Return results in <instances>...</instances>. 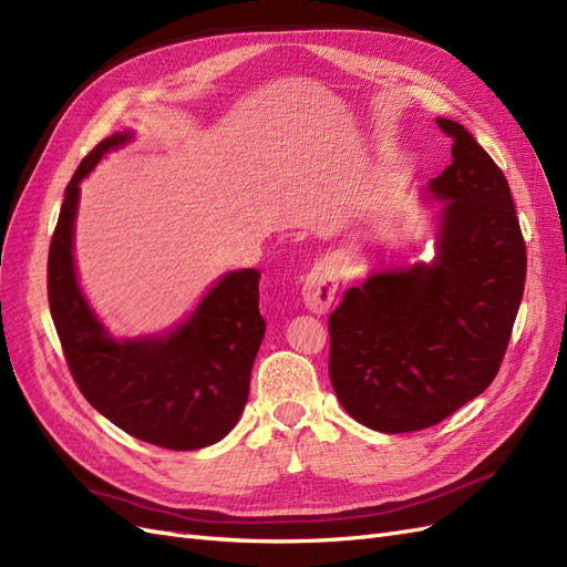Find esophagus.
<instances>
[{"label": "esophagus", "mask_w": 567, "mask_h": 567, "mask_svg": "<svg viewBox=\"0 0 567 567\" xmlns=\"http://www.w3.org/2000/svg\"><path fill=\"white\" fill-rule=\"evenodd\" d=\"M338 293V269L331 260H323L310 269L302 284V300L307 310L317 315L329 312Z\"/></svg>", "instance_id": "obj_1"}]
</instances>
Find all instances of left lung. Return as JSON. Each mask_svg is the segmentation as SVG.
<instances>
[{"label": "left lung", "instance_id": "obj_1", "mask_svg": "<svg viewBox=\"0 0 567 567\" xmlns=\"http://www.w3.org/2000/svg\"><path fill=\"white\" fill-rule=\"evenodd\" d=\"M452 165L427 188L442 203L431 265L371 274L329 317V375L340 404L371 431L431 427L502 367L523 300L527 255L504 173L447 117Z\"/></svg>", "mask_w": 567, "mask_h": 567}]
</instances>
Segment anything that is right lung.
Returning <instances> with one entry per match:
<instances>
[{"mask_svg":"<svg viewBox=\"0 0 567 567\" xmlns=\"http://www.w3.org/2000/svg\"><path fill=\"white\" fill-rule=\"evenodd\" d=\"M113 134L82 158L49 246L47 293L68 369L101 416L136 440L188 452L219 442L246 406L250 371L267 323L260 315V271L221 277L175 331L115 340L84 300L73 262L80 182L106 151L130 142Z\"/></svg>","mask_w":567,"mask_h":567,"instance_id":"1","label":"right lung"}]
</instances>
